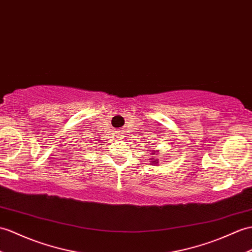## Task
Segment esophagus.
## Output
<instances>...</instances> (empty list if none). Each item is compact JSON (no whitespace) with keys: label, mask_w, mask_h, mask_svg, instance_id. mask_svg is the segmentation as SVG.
Instances as JSON below:
<instances>
[{"label":"esophagus","mask_w":252,"mask_h":252,"mask_svg":"<svg viewBox=\"0 0 252 252\" xmlns=\"http://www.w3.org/2000/svg\"><path fill=\"white\" fill-rule=\"evenodd\" d=\"M119 136H120V137H122V135H119Z\"/></svg>","instance_id":"esophagus-1"}]
</instances>
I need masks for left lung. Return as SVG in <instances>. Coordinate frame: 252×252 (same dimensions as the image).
<instances>
[{
	"label": "left lung",
	"mask_w": 252,
	"mask_h": 252,
	"mask_svg": "<svg viewBox=\"0 0 252 252\" xmlns=\"http://www.w3.org/2000/svg\"><path fill=\"white\" fill-rule=\"evenodd\" d=\"M157 153H159V151H157ZM151 162L155 163V164H157V163H158V161H157V160H155V161H151Z\"/></svg>",
	"instance_id": "8db88e82"
}]
</instances>
